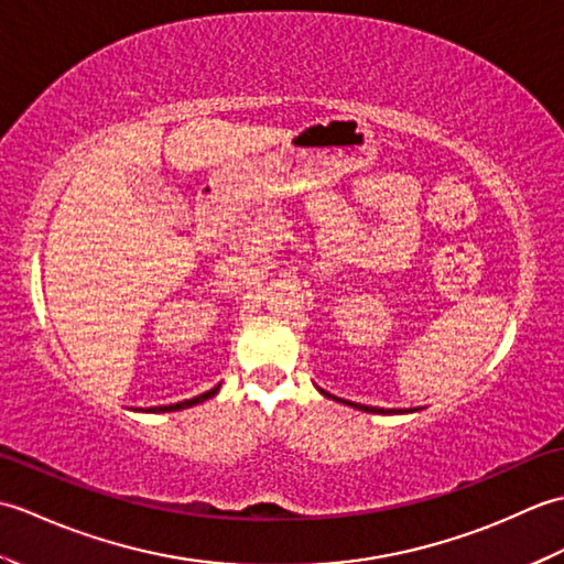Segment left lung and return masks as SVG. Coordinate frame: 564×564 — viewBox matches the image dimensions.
<instances>
[{"instance_id": "8db88e82", "label": "left lung", "mask_w": 564, "mask_h": 564, "mask_svg": "<svg viewBox=\"0 0 564 564\" xmlns=\"http://www.w3.org/2000/svg\"><path fill=\"white\" fill-rule=\"evenodd\" d=\"M322 394H327L325 390H319ZM339 402H344V404H351V406H358V410H364V412H373V414H402V412H412V410H380V406H366V404H356V402H346V400H339Z\"/></svg>"}]
</instances>
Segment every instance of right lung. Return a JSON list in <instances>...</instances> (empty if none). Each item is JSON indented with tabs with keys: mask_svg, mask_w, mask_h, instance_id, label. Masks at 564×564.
<instances>
[{
	"mask_svg": "<svg viewBox=\"0 0 564 564\" xmlns=\"http://www.w3.org/2000/svg\"><path fill=\"white\" fill-rule=\"evenodd\" d=\"M220 390V386H215L213 390H208V392H203V394H198V398H194V400H184V402H176V404H166V406H150L148 412H176V410H186V406H194V404H200V402H206L208 398H213L215 392Z\"/></svg>",
	"mask_w": 564,
	"mask_h": 564,
	"instance_id": "obj_1",
	"label": "right lung"
}]
</instances>
